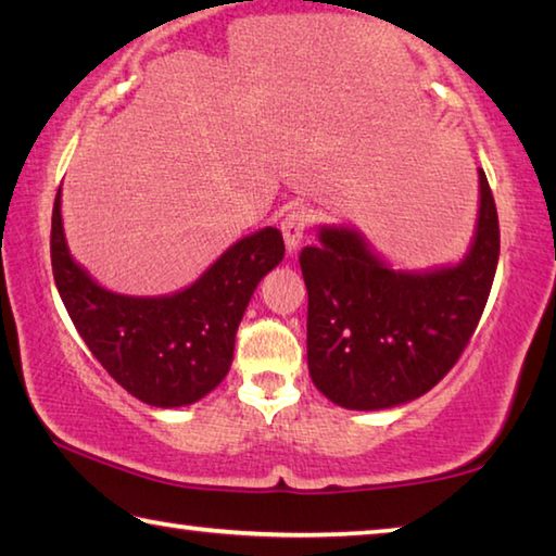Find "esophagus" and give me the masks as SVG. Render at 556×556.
<instances>
[{
  "label": "esophagus",
  "instance_id": "1",
  "mask_svg": "<svg viewBox=\"0 0 556 556\" xmlns=\"http://www.w3.org/2000/svg\"><path fill=\"white\" fill-rule=\"evenodd\" d=\"M312 223H314V215L308 208H294L285 215V220H281V235H285L289 252H294L299 248Z\"/></svg>",
  "mask_w": 556,
  "mask_h": 556
}]
</instances>
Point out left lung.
Wrapping results in <instances>:
<instances>
[{
	"label": "left lung",
	"instance_id": "left-lung-1",
	"mask_svg": "<svg viewBox=\"0 0 556 556\" xmlns=\"http://www.w3.org/2000/svg\"><path fill=\"white\" fill-rule=\"evenodd\" d=\"M476 240L456 267L394 271L353 230L324 228L301 250L308 375L345 409H384L429 392L466 351L491 294L501 228L483 168Z\"/></svg>",
	"mask_w": 556,
	"mask_h": 556
}]
</instances>
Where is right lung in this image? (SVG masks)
I'll list each match as a JSON object with an SVG mask.
<instances>
[{"instance_id": "add662e5", "label": "right lung", "mask_w": 556, "mask_h": 556, "mask_svg": "<svg viewBox=\"0 0 556 556\" xmlns=\"http://www.w3.org/2000/svg\"><path fill=\"white\" fill-rule=\"evenodd\" d=\"M285 257L277 228L235 242L205 275L172 296H122L68 255L61 188L51 218V267L71 321L115 382L152 407H181L228 375L235 333L260 279Z\"/></svg>"}]
</instances>
